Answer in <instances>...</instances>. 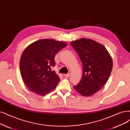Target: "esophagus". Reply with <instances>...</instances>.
I'll list each match as a JSON object with an SVG mask.
<instances>
[{
  "label": "esophagus",
  "mask_w": 130,
  "mask_h": 130,
  "mask_svg": "<svg viewBox=\"0 0 130 130\" xmlns=\"http://www.w3.org/2000/svg\"><path fill=\"white\" fill-rule=\"evenodd\" d=\"M70 75V73L66 74H64V76H65V78H68V77H69Z\"/></svg>",
  "instance_id": "obj_1"
}]
</instances>
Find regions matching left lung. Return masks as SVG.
<instances>
[{
    "label": "left lung",
    "instance_id": "1",
    "mask_svg": "<svg viewBox=\"0 0 130 130\" xmlns=\"http://www.w3.org/2000/svg\"><path fill=\"white\" fill-rule=\"evenodd\" d=\"M83 64V76L74 89L83 96H90L107 83L112 69V59L105 47L89 38L72 41Z\"/></svg>",
    "mask_w": 130,
    "mask_h": 130
}]
</instances>
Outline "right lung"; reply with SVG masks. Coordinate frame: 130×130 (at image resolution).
Returning <instances> with one entry per match:
<instances>
[{"label":"right lung","instance_id":"add662e5","mask_svg":"<svg viewBox=\"0 0 130 130\" xmlns=\"http://www.w3.org/2000/svg\"><path fill=\"white\" fill-rule=\"evenodd\" d=\"M68 44L51 38L41 39L29 45L23 51L20 70L23 83L31 92L44 96L56 88L60 78L51 69L54 57Z\"/></svg>","mask_w":130,"mask_h":130}]
</instances>
